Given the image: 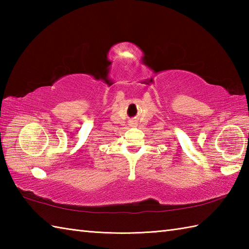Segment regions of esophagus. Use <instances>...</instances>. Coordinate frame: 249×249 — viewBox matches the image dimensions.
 Masks as SVG:
<instances>
[{
	"label": "esophagus",
	"instance_id": "1",
	"mask_svg": "<svg viewBox=\"0 0 249 249\" xmlns=\"http://www.w3.org/2000/svg\"><path fill=\"white\" fill-rule=\"evenodd\" d=\"M133 124H134V123H131V124H130V125H133Z\"/></svg>",
	"mask_w": 249,
	"mask_h": 249
}]
</instances>
